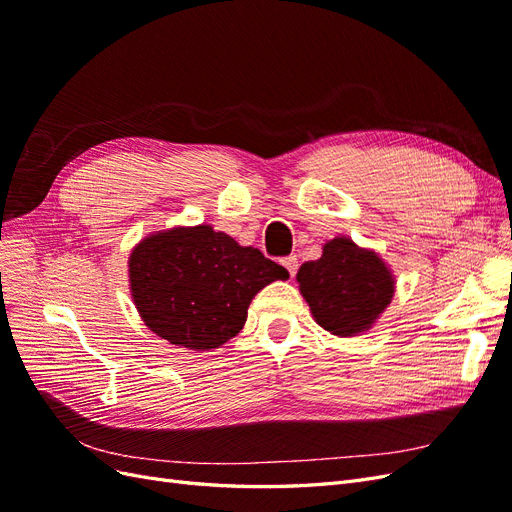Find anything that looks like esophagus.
<instances>
[{
  "instance_id": "obj_1",
  "label": "esophagus",
  "mask_w": 512,
  "mask_h": 512,
  "mask_svg": "<svg viewBox=\"0 0 512 512\" xmlns=\"http://www.w3.org/2000/svg\"><path fill=\"white\" fill-rule=\"evenodd\" d=\"M282 265L288 269L290 275H294V273H297V269H299V258L294 256V254H290L286 258H282Z\"/></svg>"
}]
</instances>
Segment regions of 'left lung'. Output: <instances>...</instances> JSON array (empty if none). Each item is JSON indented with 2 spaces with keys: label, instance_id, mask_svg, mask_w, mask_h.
Segmentation results:
<instances>
[{
  "label": "left lung",
  "instance_id": "1",
  "mask_svg": "<svg viewBox=\"0 0 512 512\" xmlns=\"http://www.w3.org/2000/svg\"><path fill=\"white\" fill-rule=\"evenodd\" d=\"M297 282L316 322L335 335L369 329L395 288L384 262L344 237L324 245L318 260L301 265Z\"/></svg>",
  "mask_w": 512,
  "mask_h": 512
}]
</instances>
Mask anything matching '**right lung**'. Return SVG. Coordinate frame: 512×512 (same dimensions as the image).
I'll return each instance as SVG.
<instances>
[{
  "mask_svg": "<svg viewBox=\"0 0 512 512\" xmlns=\"http://www.w3.org/2000/svg\"><path fill=\"white\" fill-rule=\"evenodd\" d=\"M288 271L211 226L151 235L130 258V286L147 327L190 350L218 348L245 324L254 294Z\"/></svg>",
  "mask_w": 512,
  "mask_h": 512,
  "instance_id": "add662e5",
  "label": "right lung"
}]
</instances>
